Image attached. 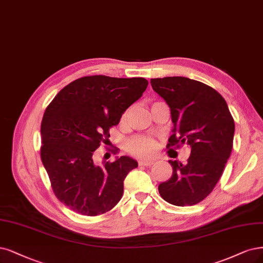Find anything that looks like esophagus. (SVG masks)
Masks as SVG:
<instances>
[{
    "label": "esophagus",
    "mask_w": 263,
    "mask_h": 263,
    "mask_svg": "<svg viewBox=\"0 0 263 263\" xmlns=\"http://www.w3.org/2000/svg\"><path fill=\"white\" fill-rule=\"evenodd\" d=\"M139 166H150L153 164V161H148V160H139L138 161Z\"/></svg>",
    "instance_id": "esophagus-1"
}]
</instances>
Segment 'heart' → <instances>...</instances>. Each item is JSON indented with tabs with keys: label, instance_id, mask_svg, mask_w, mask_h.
<instances>
[{
	"label": "heart",
	"instance_id": "b5f03b06",
	"mask_svg": "<svg viewBox=\"0 0 263 263\" xmlns=\"http://www.w3.org/2000/svg\"><path fill=\"white\" fill-rule=\"evenodd\" d=\"M126 116H127V113L124 114V119ZM127 150L136 157L149 158L156 153L157 142L155 139L146 137V136H138L127 142Z\"/></svg>",
	"mask_w": 263,
	"mask_h": 263
}]
</instances>
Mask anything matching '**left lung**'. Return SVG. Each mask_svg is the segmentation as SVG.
<instances>
[{
	"label": "left lung",
	"mask_w": 263,
	"mask_h": 263,
	"mask_svg": "<svg viewBox=\"0 0 263 263\" xmlns=\"http://www.w3.org/2000/svg\"><path fill=\"white\" fill-rule=\"evenodd\" d=\"M150 83L171 108L174 126L167 148L187 143L192 149L185 164L168 161L173 174L159 185V193L171 204L194 205L209 196L221 178L233 148L234 120L224 98L200 81L176 76Z\"/></svg>",
	"instance_id": "8db88e82"
}]
</instances>
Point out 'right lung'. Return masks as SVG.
I'll list each match as a JSON object with an SVG mask.
<instances>
[{"mask_svg":"<svg viewBox=\"0 0 263 263\" xmlns=\"http://www.w3.org/2000/svg\"><path fill=\"white\" fill-rule=\"evenodd\" d=\"M147 86L142 77L86 76L63 88L45 108L41 160L54 194L70 210L96 216L121 200L124 179L137 161L121 157L97 165L95 151Z\"/></svg>","mask_w":263,"mask_h":263,"instance_id":"add662e5","label":"right lung"}]
</instances>
